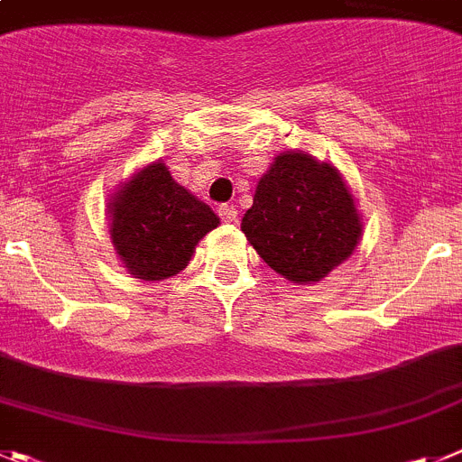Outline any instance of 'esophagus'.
<instances>
[{
	"instance_id": "1",
	"label": "esophagus",
	"mask_w": 462,
	"mask_h": 462,
	"mask_svg": "<svg viewBox=\"0 0 462 462\" xmlns=\"http://www.w3.org/2000/svg\"><path fill=\"white\" fill-rule=\"evenodd\" d=\"M219 217H222V222H238V208L236 206H228V203H224V206H219Z\"/></svg>"
}]
</instances>
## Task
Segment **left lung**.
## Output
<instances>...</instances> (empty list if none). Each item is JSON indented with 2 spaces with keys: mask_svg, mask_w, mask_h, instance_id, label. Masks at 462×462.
Returning <instances> with one entry per match:
<instances>
[{
  "mask_svg": "<svg viewBox=\"0 0 462 462\" xmlns=\"http://www.w3.org/2000/svg\"><path fill=\"white\" fill-rule=\"evenodd\" d=\"M240 228L261 259L295 283L323 279L348 259L362 236L341 173L293 151L274 158Z\"/></svg>",
  "mask_w": 462,
  "mask_h": 462,
  "instance_id": "1",
  "label": "left lung"
}]
</instances>
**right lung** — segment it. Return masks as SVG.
I'll return each instance as SVG.
<instances>
[{
	"label": "right lung",
	"mask_w": 462,
	"mask_h": 462,
	"mask_svg": "<svg viewBox=\"0 0 462 462\" xmlns=\"http://www.w3.org/2000/svg\"><path fill=\"white\" fill-rule=\"evenodd\" d=\"M112 243L130 274L160 282L180 273L217 215L171 179L162 162L133 176L114 197Z\"/></svg>",
	"instance_id": "add662e5"
}]
</instances>
